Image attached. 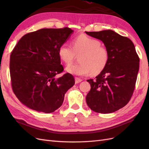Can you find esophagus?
Returning a JSON list of instances; mask_svg holds the SVG:
<instances>
[{
	"label": "esophagus",
	"mask_w": 149,
	"mask_h": 149,
	"mask_svg": "<svg viewBox=\"0 0 149 149\" xmlns=\"http://www.w3.org/2000/svg\"><path fill=\"white\" fill-rule=\"evenodd\" d=\"M81 81H82V79H80V78H79L78 77H75V83L76 84L79 83L81 82Z\"/></svg>",
	"instance_id": "1"
}]
</instances>
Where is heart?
I'll return each mask as SVG.
<instances>
[{
	"instance_id": "b5f03b06",
	"label": "heart",
	"mask_w": 149,
	"mask_h": 149,
	"mask_svg": "<svg viewBox=\"0 0 149 149\" xmlns=\"http://www.w3.org/2000/svg\"><path fill=\"white\" fill-rule=\"evenodd\" d=\"M72 48L66 43L62 44L58 49V55L65 63L68 65L79 56L80 63L69 65L66 70L70 74L86 76L91 73L97 75L105 69L109 60V52L102 46L97 39L86 35H81L72 40Z\"/></svg>"
}]
</instances>
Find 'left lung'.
<instances>
[{"instance_id":"8db88e82","label":"left lung","mask_w":149,"mask_h":149,"mask_svg":"<svg viewBox=\"0 0 149 149\" xmlns=\"http://www.w3.org/2000/svg\"><path fill=\"white\" fill-rule=\"evenodd\" d=\"M104 44L109 52L107 65L91 84L86 101L96 112L112 113L124 107L131 98L139 69V58L129 38L111 30L86 31Z\"/></svg>"}]
</instances>
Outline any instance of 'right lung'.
Returning a JSON list of instances; mask_svg holds the SVG:
<instances>
[{
    "instance_id": "add662e5",
    "label": "right lung",
    "mask_w": 149,
    "mask_h": 149,
    "mask_svg": "<svg viewBox=\"0 0 149 149\" xmlns=\"http://www.w3.org/2000/svg\"><path fill=\"white\" fill-rule=\"evenodd\" d=\"M73 30L42 29L22 37L10 54V74L13 91L30 109L51 113L63 104L65 94L74 84L73 76L63 71L59 47Z\"/></svg>"
}]
</instances>
